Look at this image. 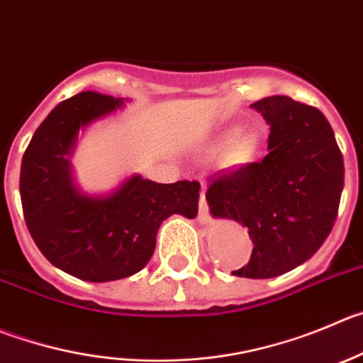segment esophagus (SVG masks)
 Here are the masks:
<instances>
[{"label":"esophagus","mask_w":363,"mask_h":363,"mask_svg":"<svg viewBox=\"0 0 363 363\" xmlns=\"http://www.w3.org/2000/svg\"><path fill=\"white\" fill-rule=\"evenodd\" d=\"M211 216H209V208L208 202H206V193L204 189L201 191V199H199V222L201 223H209Z\"/></svg>","instance_id":"esophagus-1"}]
</instances>
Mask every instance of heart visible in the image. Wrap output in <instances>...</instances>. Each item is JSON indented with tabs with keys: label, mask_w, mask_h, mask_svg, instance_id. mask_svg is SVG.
<instances>
[{
	"label": "heart",
	"mask_w": 363,
	"mask_h": 363,
	"mask_svg": "<svg viewBox=\"0 0 363 363\" xmlns=\"http://www.w3.org/2000/svg\"><path fill=\"white\" fill-rule=\"evenodd\" d=\"M235 139V132H228L223 135V143L232 141ZM256 152V141H254L252 135H238L235 142L231 143V148H229V154H231V159L236 162V164H243V162L250 161Z\"/></svg>",
	"instance_id": "obj_1"
}]
</instances>
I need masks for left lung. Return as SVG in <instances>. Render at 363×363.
<instances>
[{
    "label": "left lung",
    "instance_id": "left-lung-1",
    "mask_svg": "<svg viewBox=\"0 0 363 363\" xmlns=\"http://www.w3.org/2000/svg\"><path fill=\"white\" fill-rule=\"evenodd\" d=\"M250 107L270 125L269 154L218 175L206 199L213 216L249 229L252 254L233 274L269 279L310 259L330 236L344 188V159L317 107L281 94Z\"/></svg>",
    "mask_w": 363,
    "mask_h": 363
}]
</instances>
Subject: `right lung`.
Returning <instances> with one entry per match:
<instances>
[{
  "label": "right lung",
  "instance_id": "1",
  "mask_svg": "<svg viewBox=\"0 0 363 363\" xmlns=\"http://www.w3.org/2000/svg\"><path fill=\"white\" fill-rule=\"evenodd\" d=\"M123 105V98L84 91L60 101L33 134L21 161L26 228L52 265L91 283L140 272L155 236L174 213L195 218L197 181L157 184L132 175L105 197L84 195L71 177L69 155L80 128Z\"/></svg>",
  "mask_w": 363,
  "mask_h": 363
}]
</instances>
